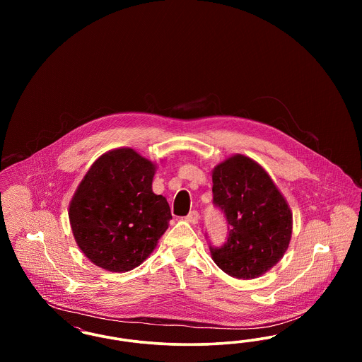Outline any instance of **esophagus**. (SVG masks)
Returning a JSON list of instances; mask_svg holds the SVG:
<instances>
[{"label": "esophagus", "mask_w": 362, "mask_h": 362, "mask_svg": "<svg viewBox=\"0 0 362 362\" xmlns=\"http://www.w3.org/2000/svg\"><path fill=\"white\" fill-rule=\"evenodd\" d=\"M186 221L192 225L198 224V221H199V213L195 211V210L189 211V214H187V217H186Z\"/></svg>", "instance_id": "esophagus-1"}]
</instances>
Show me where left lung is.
Masks as SVG:
<instances>
[{"label":"left lung","instance_id":"1","mask_svg":"<svg viewBox=\"0 0 362 362\" xmlns=\"http://www.w3.org/2000/svg\"><path fill=\"white\" fill-rule=\"evenodd\" d=\"M213 201L224 211L228 240L210 245L214 263L228 276L254 279L282 259L292 239V210L266 170L243 155L211 171Z\"/></svg>","mask_w":362,"mask_h":362}]
</instances>
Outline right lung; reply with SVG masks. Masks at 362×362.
<instances>
[{"mask_svg": "<svg viewBox=\"0 0 362 362\" xmlns=\"http://www.w3.org/2000/svg\"><path fill=\"white\" fill-rule=\"evenodd\" d=\"M157 165L132 148L100 156L69 204L74 240L107 272L126 273L148 258L168 229L171 209L152 189Z\"/></svg>", "mask_w": 362, "mask_h": 362, "instance_id": "obj_1", "label": "right lung"}]
</instances>
